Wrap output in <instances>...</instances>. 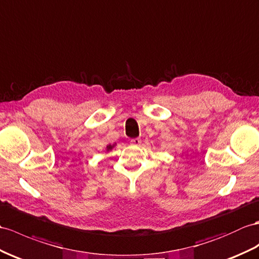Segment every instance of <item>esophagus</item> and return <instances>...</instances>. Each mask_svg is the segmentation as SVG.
Masks as SVG:
<instances>
[{
	"label": "esophagus",
	"instance_id": "esophagus-1",
	"mask_svg": "<svg viewBox=\"0 0 259 259\" xmlns=\"http://www.w3.org/2000/svg\"><path fill=\"white\" fill-rule=\"evenodd\" d=\"M131 145H135V146H138V145H141L142 141L140 140V138H133V140H131Z\"/></svg>",
	"mask_w": 259,
	"mask_h": 259
}]
</instances>
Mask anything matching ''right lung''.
Segmentation results:
<instances>
[{"label":"right lung","mask_w":259,"mask_h":259,"mask_svg":"<svg viewBox=\"0 0 259 259\" xmlns=\"http://www.w3.org/2000/svg\"><path fill=\"white\" fill-rule=\"evenodd\" d=\"M115 146V144H113V145H108V146H106V150H111L113 147H114Z\"/></svg>","instance_id":"1"}]
</instances>
